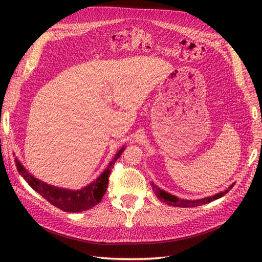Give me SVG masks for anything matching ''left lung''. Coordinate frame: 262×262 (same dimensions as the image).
<instances>
[{
  "label": "left lung",
  "instance_id": "obj_1",
  "mask_svg": "<svg viewBox=\"0 0 262 262\" xmlns=\"http://www.w3.org/2000/svg\"><path fill=\"white\" fill-rule=\"evenodd\" d=\"M234 185L235 184H232L226 190H224V191L219 192V193L211 195V196L203 198V199L186 200V199H180V198H177L176 195H172L168 192L164 191V190H162L160 187L154 185V182H150V186L153 187V191L158 199L163 201L164 203H167L169 205H172V207H178V208H194V207H199V205H202V204L210 203V202L216 200V199H220V198L225 195L229 191V190L234 187Z\"/></svg>",
  "mask_w": 262,
  "mask_h": 262
}]
</instances>
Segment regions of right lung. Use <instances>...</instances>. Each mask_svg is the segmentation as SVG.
<instances>
[{
	"label": "right lung",
	"mask_w": 262,
	"mask_h": 262,
	"mask_svg": "<svg viewBox=\"0 0 262 262\" xmlns=\"http://www.w3.org/2000/svg\"><path fill=\"white\" fill-rule=\"evenodd\" d=\"M124 148L125 147L123 146L118 150L113 161L108 164L106 169L101 172V175L96 180L92 181L90 185L78 190L64 189L46 184V182L37 179L28 172L17 158H15V164H16L18 172L27 181V184L35 191L43 196L47 201L53 204L54 207L66 212H81L95 207L101 201L108 188L110 170H112L116 161L122 154Z\"/></svg>",
	"instance_id": "1"
}]
</instances>
